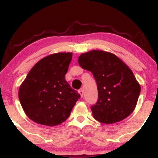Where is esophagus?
Instances as JSON below:
<instances>
[{
  "label": "esophagus",
  "mask_w": 158,
  "mask_h": 158,
  "mask_svg": "<svg viewBox=\"0 0 158 158\" xmlns=\"http://www.w3.org/2000/svg\"><path fill=\"white\" fill-rule=\"evenodd\" d=\"M79 94H80L81 97H83V95H84V91H83V90H82V89L79 90Z\"/></svg>",
  "instance_id": "obj_1"
}]
</instances>
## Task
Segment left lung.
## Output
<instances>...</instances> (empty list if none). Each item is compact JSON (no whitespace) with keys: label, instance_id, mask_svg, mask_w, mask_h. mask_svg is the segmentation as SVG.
Returning <instances> with one entry per match:
<instances>
[{"label":"left lung","instance_id":"1","mask_svg":"<svg viewBox=\"0 0 158 158\" xmlns=\"http://www.w3.org/2000/svg\"><path fill=\"white\" fill-rule=\"evenodd\" d=\"M81 68L90 71L97 81L98 100L91 106L99 122H119L135 110L140 86L128 68L117 56L102 50H91L79 57Z\"/></svg>","mask_w":158,"mask_h":158}]
</instances>
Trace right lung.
Segmentation results:
<instances>
[{"mask_svg":"<svg viewBox=\"0 0 158 158\" xmlns=\"http://www.w3.org/2000/svg\"><path fill=\"white\" fill-rule=\"evenodd\" d=\"M71 52L43 58L34 65L19 88V97L25 114L36 123L58 126L70 116L80 94L65 80Z\"/></svg>","mask_w":158,"mask_h":158,"instance_id":"1","label":"right lung"}]
</instances>
